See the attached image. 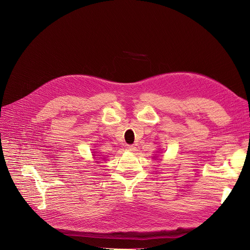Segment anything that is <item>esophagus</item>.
I'll use <instances>...</instances> for the list:
<instances>
[{"label":"esophagus","mask_w":250,"mask_h":250,"mask_svg":"<svg viewBox=\"0 0 250 250\" xmlns=\"http://www.w3.org/2000/svg\"><path fill=\"white\" fill-rule=\"evenodd\" d=\"M126 150L130 151V152H135V151H137V147L135 145H127Z\"/></svg>","instance_id":"1"}]
</instances>
